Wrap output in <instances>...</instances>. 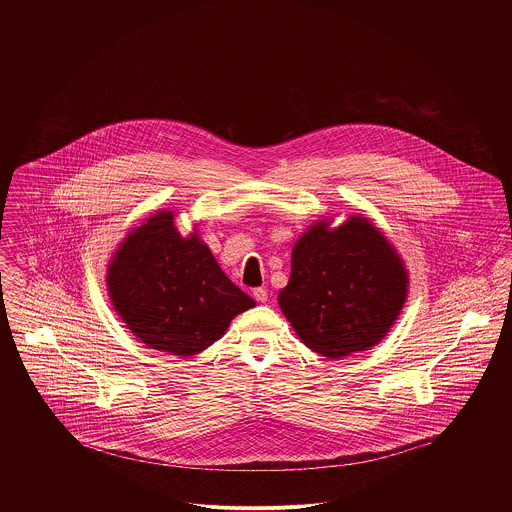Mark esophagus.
<instances>
[{"mask_svg": "<svg viewBox=\"0 0 512 512\" xmlns=\"http://www.w3.org/2000/svg\"><path fill=\"white\" fill-rule=\"evenodd\" d=\"M252 295H254V299H256L258 303H266V301H268V292H266L264 288H256V290L252 292Z\"/></svg>", "mask_w": 512, "mask_h": 512, "instance_id": "esophagus-1", "label": "esophagus"}]
</instances>
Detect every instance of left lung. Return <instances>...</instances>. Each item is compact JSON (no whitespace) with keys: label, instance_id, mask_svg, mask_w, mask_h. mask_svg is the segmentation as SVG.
I'll list each match as a JSON object with an SVG mask.
<instances>
[{"label":"left lung","instance_id":"1","mask_svg":"<svg viewBox=\"0 0 512 512\" xmlns=\"http://www.w3.org/2000/svg\"><path fill=\"white\" fill-rule=\"evenodd\" d=\"M329 224L317 220L295 242L290 282L278 303L305 347L343 359L368 351L390 331L408 295V272L366 217Z\"/></svg>","mask_w":512,"mask_h":512}]
</instances>
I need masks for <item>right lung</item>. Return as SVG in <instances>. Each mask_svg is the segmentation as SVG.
<instances>
[{
	"instance_id": "add662e5",
	"label": "right lung",
	"mask_w": 512,
	"mask_h": 512,
	"mask_svg": "<svg viewBox=\"0 0 512 512\" xmlns=\"http://www.w3.org/2000/svg\"><path fill=\"white\" fill-rule=\"evenodd\" d=\"M108 295L149 349L191 357L256 305L220 270L197 232L181 236L173 211H157L124 238L108 264Z\"/></svg>"
}]
</instances>
